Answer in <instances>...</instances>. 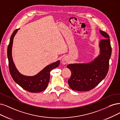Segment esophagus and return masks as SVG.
Segmentation results:
<instances>
[{"label":"esophagus","mask_w":120,"mask_h":120,"mask_svg":"<svg viewBox=\"0 0 120 120\" xmlns=\"http://www.w3.org/2000/svg\"><path fill=\"white\" fill-rule=\"evenodd\" d=\"M62 63H63V64H68V59H67L66 57H64V58L62 59Z\"/></svg>","instance_id":"1"}]
</instances>
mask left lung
Listing matches in <instances>:
<instances>
[{"mask_svg":"<svg viewBox=\"0 0 120 120\" xmlns=\"http://www.w3.org/2000/svg\"><path fill=\"white\" fill-rule=\"evenodd\" d=\"M99 31L105 39L100 40V54L97 58L89 64H69L67 66L71 72L68 83L72 90H90L96 87L107 75L112 48L109 35L106 32Z\"/></svg>","mask_w":120,"mask_h":120,"instance_id":"1","label":"left lung"}]
</instances>
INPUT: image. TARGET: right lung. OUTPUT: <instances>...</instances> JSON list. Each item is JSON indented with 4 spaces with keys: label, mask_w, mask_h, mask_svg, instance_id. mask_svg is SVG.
Here are the masks:
<instances>
[{
    "label": "right lung",
    "mask_w": 120,
    "mask_h": 120,
    "mask_svg": "<svg viewBox=\"0 0 120 120\" xmlns=\"http://www.w3.org/2000/svg\"><path fill=\"white\" fill-rule=\"evenodd\" d=\"M18 30V29L16 30L12 33L7 48V56L10 73L14 81L24 90L30 93L42 92L46 89L48 85L51 71L59 66L60 61L58 60L47 66L44 69L34 76H26L20 74L16 69L12 57L13 39Z\"/></svg>",
    "instance_id": "1"
}]
</instances>
